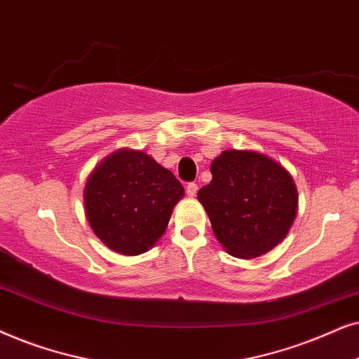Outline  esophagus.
<instances>
[{"label": "esophagus", "mask_w": 359, "mask_h": 359, "mask_svg": "<svg viewBox=\"0 0 359 359\" xmlns=\"http://www.w3.org/2000/svg\"><path fill=\"white\" fill-rule=\"evenodd\" d=\"M198 192V185L197 184H189L187 185V195L189 197H195Z\"/></svg>", "instance_id": "esophagus-1"}]
</instances>
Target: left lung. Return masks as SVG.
Segmentation results:
<instances>
[{
    "label": "left lung",
    "instance_id": "obj_1",
    "mask_svg": "<svg viewBox=\"0 0 359 359\" xmlns=\"http://www.w3.org/2000/svg\"><path fill=\"white\" fill-rule=\"evenodd\" d=\"M212 182L197 198L228 255L255 259L287 236L299 210L289 170L257 151H223L215 157Z\"/></svg>",
    "mask_w": 359,
    "mask_h": 359
}]
</instances>
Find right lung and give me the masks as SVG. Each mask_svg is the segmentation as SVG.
Masks as SVG:
<instances>
[{"label":"right lung","instance_id":"right-lung-1","mask_svg":"<svg viewBox=\"0 0 359 359\" xmlns=\"http://www.w3.org/2000/svg\"><path fill=\"white\" fill-rule=\"evenodd\" d=\"M184 194L174 174L149 154L123 147L90 172L83 189L85 217L104 246L137 256L161 240Z\"/></svg>","mask_w":359,"mask_h":359}]
</instances>
